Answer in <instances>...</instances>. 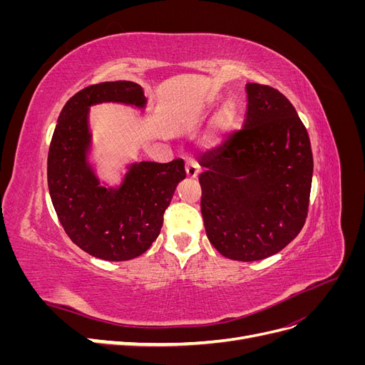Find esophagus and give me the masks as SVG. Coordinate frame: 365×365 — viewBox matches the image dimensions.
<instances>
[{
    "label": "esophagus",
    "mask_w": 365,
    "mask_h": 365,
    "mask_svg": "<svg viewBox=\"0 0 365 365\" xmlns=\"http://www.w3.org/2000/svg\"><path fill=\"white\" fill-rule=\"evenodd\" d=\"M185 173H187V178H196L197 173H200V164H197L196 160L189 158L185 163Z\"/></svg>",
    "instance_id": "34e87169"
}]
</instances>
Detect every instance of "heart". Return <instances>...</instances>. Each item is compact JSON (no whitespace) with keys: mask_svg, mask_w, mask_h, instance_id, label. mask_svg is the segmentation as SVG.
<instances>
[{"mask_svg":"<svg viewBox=\"0 0 365 365\" xmlns=\"http://www.w3.org/2000/svg\"><path fill=\"white\" fill-rule=\"evenodd\" d=\"M233 117H235L233 108H231V106H227V108H225V111H224V114H222V117H220V120H219V126H220V128H225V126H228V125L231 123V120H233Z\"/></svg>","mask_w":365,"mask_h":365,"instance_id":"1","label":"heart"}]
</instances>
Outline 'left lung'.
I'll return each mask as SVG.
<instances>
[{"mask_svg":"<svg viewBox=\"0 0 365 365\" xmlns=\"http://www.w3.org/2000/svg\"><path fill=\"white\" fill-rule=\"evenodd\" d=\"M244 128L208 152L200 175L207 237L222 256L254 262L282 251L307 216L314 158L295 108L268 85L247 83Z\"/></svg>","mask_w":365,"mask_h":365,"instance_id":"obj_1","label":"left lung"}]
</instances>
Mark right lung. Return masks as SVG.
<instances>
[{
	"instance_id": "1",
	"label": "right lung",
	"mask_w": 365,
	"mask_h": 365,
	"mask_svg": "<svg viewBox=\"0 0 365 365\" xmlns=\"http://www.w3.org/2000/svg\"><path fill=\"white\" fill-rule=\"evenodd\" d=\"M115 102L146 106L143 88L129 81L102 82L76 93L62 108L47 160L51 202L65 233L91 256L123 262L141 256L160 235L184 161L132 163L118 187H105L88 163L90 106Z\"/></svg>"
}]
</instances>
